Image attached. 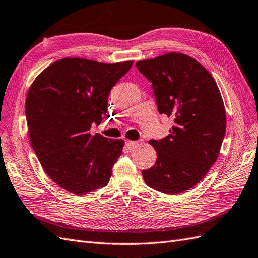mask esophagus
Wrapping results in <instances>:
<instances>
[{
    "mask_svg": "<svg viewBox=\"0 0 258 258\" xmlns=\"http://www.w3.org/2000/svg\"><path fill=\"white\" fill-rule=\"evenodd\" d=\"M126 145H127V148L129 149V150H134L136 146L138 145V142L137 141H130V140H127L126 141Z\"/></svg>",
    "mask_w": 258,
    "mask_h": 258,
    "instance_id": "obj_1",
    "label": "esophagus"
}]
</instances>
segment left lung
<instances>
[{"mask_svg": "<svg viewBox=\"0 0 258 258\" xmlns=\"http://www.w3.org/2000/svg\"><path fill=\"white\" fill-rule=\"evenodd\" d=\"M154 90L158 112L173 118L169 135L151 140L155 165L142 170L145 183L178 194L199 183L217 159L226 134V110L217 83L199 61L168 53L137 62Z\"/></svg>", "mask_w": 258, "mask_h": 258, "instance_id": "1", "label": "left lung"}]
</instances>
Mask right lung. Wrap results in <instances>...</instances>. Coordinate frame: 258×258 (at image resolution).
<instances>
[{"label": "right lung", "instance_id": "1", "mask_svg": "<svg viewBox=\"0 0 258 258\" xmlns=\"http://www.w3.org/2000/svg\"><path fill=\"white\" fill-rule=\"evenodd\" d=\"M134 64L62 58L33 81L26 99L30 142L46 175L76 196L105 186L123 140L91 135L107 113L110 90Z\"/></svg>", "mask_w": 258, "mask_h": 258}]
</instances>
